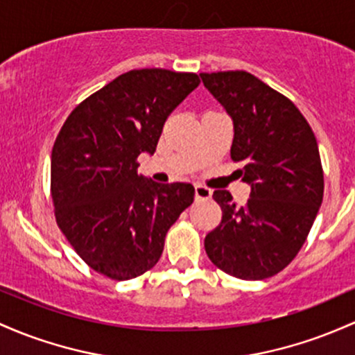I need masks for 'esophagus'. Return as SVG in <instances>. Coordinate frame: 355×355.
<instances>
[{
  "mask_svg": "<svg viewBox=\"0 0 355 355\" xmlns=\"http://www.w3.org/2000/svg\"><path fill=\"white\" fill-rule=\"evenodd\" d=\"M212 197V190L204 185H196V198L197 200H205V198Z\"/></svg>",
  "mask_w": 355,
  "mask_h": 355,
  "instance_id": "1",
  "label": "esophagus"
}]
</instances>
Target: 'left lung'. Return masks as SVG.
Masks as SVG:
<instances>
[{
	"mask_svg": "<svg viewBox=\"0 0 355 355\" xmlns=\"http://www.w3.org/2000/svg\"><path fill=\"white\" fill-rule=\"evenodd\" d=\"M205 89L231 116V158L251 187L246 205L216 190L220 224L205 236V252L239 279L275 276L305 244L323 198L317 139L297 106L244 70L200 73Z\"/></svg>",
	"mask_w": 355,
	"mask_h": 355,
	"instance_id": "1",
	"label": "left lung"
}]
</instances>
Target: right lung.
<instances>
[{"label":"right lung","instance_id":"1","mask_svg":"<svg viewBox=\"0 0 355 355\" xmlns=\"http://www.w3.org/2000/svg\"><path fill=\"white\" fill-rule=\"evenodd\" d=\"M200 84L197 73L130 70L70 112L52 150L60 231L92 270L131 279L151 270L173 222L193 202L190 184L138 175L170 112Z\"/></svg>","mask_w":355,"mask_h":355}]
</instances>
